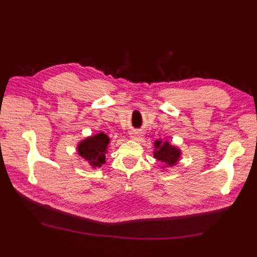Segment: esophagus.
<instances>
[{
  "label": "esophagus",
  "mask_w": 257,
  "mask_h": 257,
  "mask_svg": "<svg viewBox=\"0 0 257 257\" xmlns=\"http://www.w3.org/2000/svg\"><path fill=\"white\" fill-rule=\"evenodd\" d=\"M130 137H132L134 140H138L141 137V133L137 132V130H135V132L130 134Z\"/></svg>",
  "instance_id": "1"
}]
</instances>
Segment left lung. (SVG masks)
Listing matches in <instances>:
<instances>
[{"label": "left lung", "mask_w": 257, "mask_h": 257, "mask_svg": "<svg viewBox=\"0 0 257 257\" xmlns=\"http://www.w3.org/2000/svg\"><path fill=\"white\" fill-rule=\"evenodd\" d=\"M156 147V151H155V158L162 163L168 166H174L176 162L179 159L180 156V151L171 145H169V143H162V141L158 140L155 143Z\"/></svg>", "instance_id": "8db88e82"}]
</instances>
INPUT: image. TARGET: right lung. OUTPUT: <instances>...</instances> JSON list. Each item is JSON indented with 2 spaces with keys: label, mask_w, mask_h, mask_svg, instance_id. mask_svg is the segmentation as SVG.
Listing matches in <instances>:
<instances>
[{
  "label": "right lung",
  "mask_w": 257,
  "mask_h": 257,
  "mask_svg": "<svg viewBox=\"0 0 257 257\" xmlns=\"http://www.w3.org/2000/svg\"><path fill=\"white\" fill-rule=\"evenodd\" d=\"M108 136L103 133L85 139L78 145V154L92 167H101L105 163L106 151L109 144Z\"/></svg>",
  "instance_id": "1"
}]
</instances>
